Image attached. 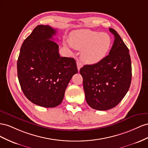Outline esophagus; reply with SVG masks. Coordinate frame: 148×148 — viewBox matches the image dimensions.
Listing matches in <instances>:
<instances>
[{
    "instance_id": "34e87169",
    "label": "esophagus",
    "mask_w": 148,
    "mask_h": 148,
    "mask_svg": "<svg viewBox=\"0 0 148 148\" xmlns=\"http://www.w3.org/2000/svg\"><path fill=\"white\" fill-rule=\"evenodd\" d=\"M77 69H78V71H80V69L81 68V67H82V64H81V62H80L79 61H77Z\"/></svg>"
}]
</instances>
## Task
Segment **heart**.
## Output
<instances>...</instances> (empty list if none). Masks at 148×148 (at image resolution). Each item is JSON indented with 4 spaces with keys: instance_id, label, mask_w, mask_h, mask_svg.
Wrapping results in <instances>:
<instances>
[{
    "instance_id": "1",
    "label": "heart",
    "mask_w": 148,
    "mask_h": 148,
    "mask_svg": "<svg viewBox=\"0 0 148 148\" xmlns=\"http://www.w3.org/2000/svg\"><path fill=\"white\" fill-rule=\"evenodd\" d=\"M71 45L77 49H82V60L88 64L97 63L106 56L112 44L111 38L105 33L81 29L71 32Z\"/></svg>"
}]
</instances>
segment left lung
I'll return each instance as SVG.
<instances>
[{
	"instance_id": "8db88e82",
	"label": "left lung",
	"mask_w": 148,
	"mask_h": 148,
	"mask_svg": "<svg viewBox=\"0 0 148 148\" xmlns=\"http://www.w3.org/2000/svg\"><path fill=\"white\" fill-rule=\"evenodd\" d=\"M108 55L94 64L80 69L86 102L92 108L107 110L119 104L128 91L132 81V62L129 49L115 29Z\"/></svg>"
}]
</instances>
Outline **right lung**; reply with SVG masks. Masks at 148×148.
Returning a JSON list of instances; mask_svg holds the SVG:
<instances>
[{"instance_id":"right-lung-1","label":"right lung","mask_w":148,"mask_h":148,"mask_svg":"<svg viewBox=\"0 0 148 148\" xmlns=\"http://www.w3.org/2000/svg\"><path fill=\"white\" fill-rule=\"evenodd\" d=\"M56 30L40 25L23 41L17 60V74L25 97L34 104L55 107L63 100L73 75L77 73L74 58L61 57L53 41Z\"/></svg>"}]
</instances>
